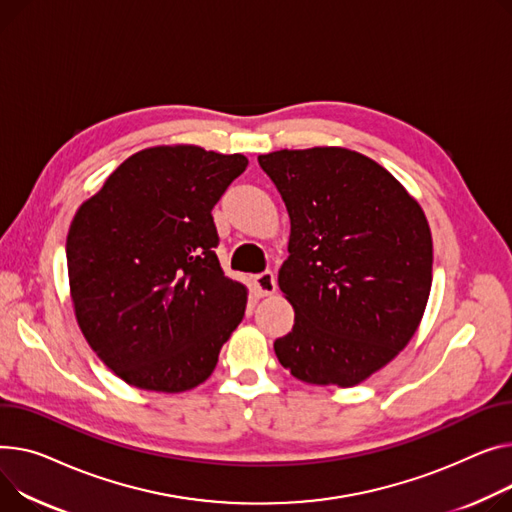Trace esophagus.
<instances>
[{
    "mask_svg": "<svg viewBox=\"0 0 512 512\" xmlns=\"http://www.w3.org/2000/svg\"><path fill=\"white\" fill-rule=\"evenodd\" d=\"M253 288L259 296H271L276 292V276L271 271H263V274L253 276Z\"/></svg>",
    "mask_w": 512,
    "mask_h": 512,
    "instance_id": "34e87169",
    "label": "esophagus"
}]
</instances>
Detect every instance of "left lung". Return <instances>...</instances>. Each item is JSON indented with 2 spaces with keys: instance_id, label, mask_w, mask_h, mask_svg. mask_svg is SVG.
Here are the masks:
<instances>
[{
  "instance_id": "8db88e82",
  "label": "left lung",
  "mask_w": 512,
  "mask_h": 512,
  "mask_svg": "<svg viewBox=\"0 0 512 512\" xmlns=\"http://www.w3.org/2000/svg\"><path fill=\"white\" fill-rule=\"evenodd\" d=\"M290 216L278 286L294 327L280 364L309 385L354 387L414 337L432 286L420 203L372 158L337 146L261 154Z\"/></svg>"
}]
</instances>
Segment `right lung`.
<instances>
[{
	"label": "right lung",
	"instance_id": "obj_1",
	"mask_svg": "<svg viewBox=\"0 0 512 512\" xmlns=\"http://www.w3.org/2000/svg\"><path fill=\"white\" fill-rule=\"evenodd\" d=\"M247 164L193 144L146 148L78 208L65 245L76 321L127 385L195 389L243 321L247 286L224 276L212 208Z\"/></svg>",
	"mask_w": 512,
	"mask_h": 512
}]
</instances>
